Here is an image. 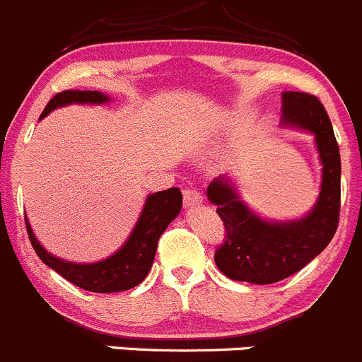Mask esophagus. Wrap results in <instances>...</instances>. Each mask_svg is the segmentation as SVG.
Here are the masks:
<instances>
[{
	"mask_svg": "<svg viewBox=\"0 0 362 362\" xmlns=\"http://www.w3.org/2000/svg\"><path fill=\"white\" fill-rule=\"evenodd\" d=\"M204 204V198H202L200 191L197 189H185L184 191V205L187 209L198 207V205Z\"/></svg>",
	"mask_w": 362,
	"mask_h": 362,
	"instance_id": "1",
	"label": "esophagus"
}]
</instances>
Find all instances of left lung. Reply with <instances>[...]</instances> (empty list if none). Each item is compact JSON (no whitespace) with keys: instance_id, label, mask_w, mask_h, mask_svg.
<instances>
[{"instance_id":"obj_1","label":"left lung","mask_w":362,"mask_h":362,"mask_svg":"<svg viewBox=\"0 0 362 362\" xmlns=\"http://www.w3.org/2000/svg\"><path fill=\"white\" fill-rule=\"evenodd\" d=\"M280 124L314 135L322 164L318 200L296 219H268L243 200L228 175L209 184L207 198L227 230L225 243L214 253L216 266L238 282L273 284L288 279L318 257L339 223L341 157L325 107L313 94L286 90Z\"/></svg>"}]
</instances>
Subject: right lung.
<instances>
[{"label": "right lung", "instance_id": "add662e5", "mask_svg": "<svg viewBox=\"0 0 362 362\" xmlns=\"http://www.w3.org/2000/svg\"><path fill=\"white\" fill-rule=\"evenodd\" d=\"M109 101L110 98L100 90H62L48 101L39 121L55 109L67 107V105H105ZM180 209L182 192L178 187L148 194L143 211L127 241L112 255L96 262H71L55 257L35 238L28 218L25 221L33 250L44 264L55 269L59 275L86 291L119 293L139 286L146 279L153 264L158 238L168 228V225L180 214Z\"/></svg>", "mask_w": 362, "mask_h": 362}]
</instances>
